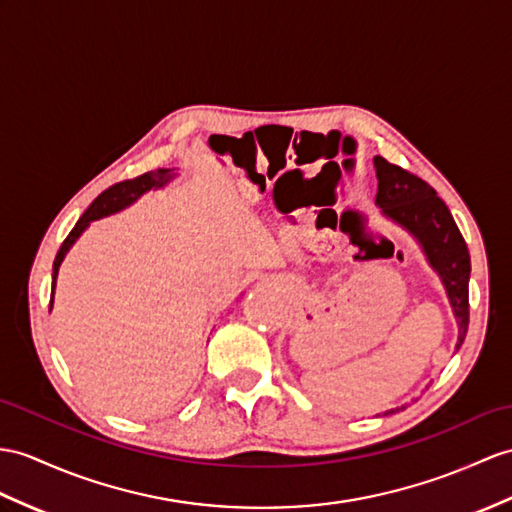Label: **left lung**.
<instances>
[{
    "label": "left lung",
    "mask_w": 512,
    "mask_h": 512,
    "mask_svg": "<svg viewBox=\"0 0 512 512\" xmlns=\"http://www.w3.org/2000/svg\"><path fill=\"white\" fill-rule=\"evenodd\" d=\"M373 162H376L378 176L376 202L386 217L402 223L404 228L417 236L430 265L439 271L458 321L456 347H460L469 328L471 273V258L463 234H460L450 208L445 206L443 199L436 195L426 180L393 165V162L384 160L382 156H376ZM395 410H389L386 415L395 413Z\"/></svg>",
    "instance_id": "left-lung-1"
}]
</instances>
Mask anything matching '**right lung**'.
Instances as JSON below:
<instances>
[{
    "label": "right lung",
    "instance_id": "1",
    "mask_svg": "<svg viewBox=\"0 0 512 512\" xmlns=\"http://www.w3.org/2000/svg\"><path fill=\"white\" fill-rule=\"evenodd\" d=\"M173 176L169 173V169H158V171H147L143 173V176H136L132 180H123V182H117L108 186V189L104 193H99L93 204L84 210V215L78 219L76 226H73V230L69 232V236L65 241H62L58 254H56V260H54V284H56V273H58V267L62 263V258H65V254L69 252V247L76 243L78 236L82 234V230L89 226V223L93 219H99V217H106V215H112L117 213V210L126 208L128 204H132L136 197H141L145 191L149 189H158V186L167 184ZM54 284H52V291H54ZM54 295V293H52Z\"/></svg>",
    "mask_w": 512,
    "mask_h": 512
}]
</instances>
